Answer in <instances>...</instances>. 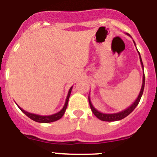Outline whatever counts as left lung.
<instances>
[{
  "instance_id": "obj_1",
  "label": "left lung",
  "mask_w": 157,
  "mask_h": 157,
  "mask_svg": "<svg viewBox=\"0 0 157 157\" xmlns=\"http://www.w3.org/2000/svg\"><path fill=\"white\" fill-rule=\"evenodd\" d=\"M127 35H129V34H127ZM130 36V35H129ZM134 42V41H133ZM135 43V42H134ZM135 45H136V43H135ZM138 51V50H137ZM139 55H140V60L141 63V66H142L143 69H144V64H143L142 62V59H141L140 54V52H138ZM144 83H145V76H144V74H143V82H142V86H141V90L140 92V94H139L138 97H137V98L136 99V101L132 103V105H130L129 107H127V109H125L124 110L120 112H118V113H114V114H105V113H101V112L98 111V109H95L94 106L92 104L91 101H90V96H89V102H90V108H91V110L93 111L94 114L96 116L97 118H99L100 120L101 121H105V122H113V121H118L121 120V119H123V118H126L127 115H129L132 111H133L135 108L138 105L139 102H140V101L141 97L143 95V93H144Z\"/></svg>"
}]
</instances>
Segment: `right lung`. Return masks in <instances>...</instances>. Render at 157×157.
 <instances>
[{
    "label": "right lung",
    "instance_id": "1",
    "mask_svg": "<svg viewBox=\"0 0 157 157\" xmlns=\"http://www.w3.org/2000/svg\"><path fill=\"white\" fill-rule=\"evenodd\" d=\"M72 86L70 88L69 91H68V94H67V98H66L65 101V103H64V105H63V107L62 108L61 110H59V112L56 113L54 114H52V115H39V114H32V113H29V112L25 111L23 109H21L19 105H17L19 107V109H21V111L23 112L24 114L25 115L29 117L30 119H32V120L35 121L37 123H52V122H55V121H57L59 120V118H61L63 117V115L65 113V110L67 109V102H68V99H69V97H70V94H71V92H72Z\"/></svg>",
    "mask_w": 157,
    "mask_h": 157
}]
</instances>
